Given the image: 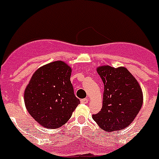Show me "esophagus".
<instances>
[{
    "instance_id": "esophagus-1",
    "label": "esophagus",
    "mask_w": 159,
    "mask_h": 159,
    "mask_svg": "<svg viewBox=\"0 0 159 159\" xmlns=\"http://www.w3.org/2000/svg\"><path fill=\"white\" fill-rule=\"evenodd\" d=\"M80 102H82V103H88V99H82L80 100Z\"/></svg>"
}]
</instances>
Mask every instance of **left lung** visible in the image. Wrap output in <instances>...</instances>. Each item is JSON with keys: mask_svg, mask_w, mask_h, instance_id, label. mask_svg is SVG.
<instances>
[{"mask_svg": "<svg viewBox=\"0 0 159 159\" xmlns=\"http://www.w3.org/2000/svg\"><path fill=\"white\" fill-rule=\"evenodd\" d=\"M97 72L104 84L102 107L92 118L106 131L127 127L143 105V92L131 73L123 67L101 66Z\"/></svg>", "mask_w": 159, "mask_h": 159, "instance_id": "obj_1", "label": "left lung"}]
</instances>
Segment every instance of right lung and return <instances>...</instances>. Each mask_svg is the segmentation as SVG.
I'll use <instances>...</instances> for the list:
<instances>
[{
  "mask_svg": "<svg viewBox=\"0 0 159 159\" xmlns=\"http://www.w3.org/2000/svg\"><path fill=\"white\" fill-rule=\"evenodd\" d=\"M71 68L63 61H54L36 70L24 94L28 111L46 128L62 127L80 103L70 77Z\"/></svg>",
  "mask_w": 159,
  "mask_h": 159,
  "instance_id": "right-lung-1",
  "label": "right lung"
}]
</instances>
